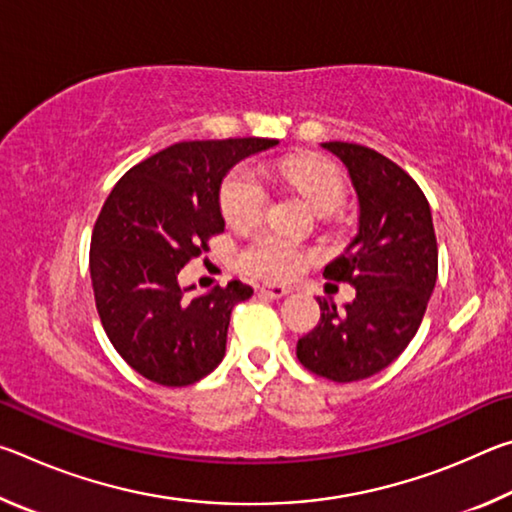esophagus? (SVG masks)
<instances>
[{"label":"esophagus","mask_w":512,"mask_h":512,"mask_svg":"<svg viewBox=\"0 0 512 512\" xmlns=\"http://www.w3.org/2000/svg\"><path fill=\"white\" fill-rule=\"evenodd\" d=\"M257 291L262 293V296H268V298H282L287 296L289 289L282 287V284H259Z\"/></svg>","instance_id":"obj_1"}]
</instances>
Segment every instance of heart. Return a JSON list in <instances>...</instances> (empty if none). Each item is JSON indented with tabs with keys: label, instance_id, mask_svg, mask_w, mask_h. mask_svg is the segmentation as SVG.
Returning <instances> with one entry per match:
<instances>
[{
	"label": "heart",
	"instance_id": "obj_1",
	"mask_svg": "<svg viewBox=\"0 0 512 512\" xmlns=\"http://www.w3.org/2000/svg\"><path fill=\"white\" fill-rule=\"evenodd\" d=\"M275 176L307 198L318 212H334L345 198V183L332 164L307 155H296L277 164ZM219 205L223 219L235 228H246L259 221L268 205V189L253 164H237L223 178ZM311 262L307 248L296 241L277 237L273 232L257 235L241 248V271L264 280H287L298 275Z\"/></svg>",
	"mask_w": 512,
	"mask_h": 512
}]
</instances>
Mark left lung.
<instances>
[{
  "instance_id": "8db88e82",
  "label": "left lung",
  "mask_w": 512,
  "mask_h": 512,
  "mask_svg": "<svg viewBox=\"0 0 512 512\" xmlns=\"http://www.w3.org/2000/svg\"><path fill=\"white\" fill-rule=\"evenodd\" d=\"M323 146L359 196V235L323 275L352 284L357 298L343 311L318 298L320 320L296 354L314 375L348 384L377 375L411 343L436 287L438 244L427 196L400 164L361 144Z\"/></svg>"
}]
</instances>
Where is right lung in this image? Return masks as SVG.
<instances>
[{
  "mask_svg": "<svg viewBox=\"0 0 512 512\" xmlns=\"http://www.w3.org/2000/svg\"><path fill=\"white\" fill-rule=\"evenodd\" d=\"M275 144L264 137L171 144L128 169L103 203L90 241L94 302L119 357L149 381L189 386L221 363L232 309L253 289L232 280L189 300L178 273L223 232L225 173Z\"/></svg>",
  "mask_w": 512,
  "mask_h": 512,
  "instance_id": "add662e5",
  "label": "right lung"
}]
</instances>
